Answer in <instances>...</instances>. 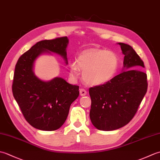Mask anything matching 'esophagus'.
Instances as JSON below:
<instances>
[{
	"label": "esophagus",
	"mask_w": 160,
	"mask_h": 160,
	"mask_svg": "<svg viewBox=\"0 0 160 160\" xmlns=\"http://www.w3.org/2000/svg\"><path fill=\"white\" fill-rule=\"evenodd\" d=\"M87 93V91H86L85 89H80V95L81 96H86Z\"/></svg>",
	"instance_id": "1"
}]
</instances>
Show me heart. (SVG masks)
Wrapping results in <instances>:
<instances>
[{
	"label": "heart",
	"instance_id": "b5f03b06",
	"mask_svg": "<svg viewBox=\"0 0 160 160\" xmlns=\"http://www.w3.org/2000/svg\"><path fill=\"white\" fill-rule=\"evenodd\" d=\"M119 68L116 53L104 49H90L81 53L77 58V64L70 67V76L76 78L80 69L83 71L82 78L89 85H102L113 79Z\"/></svg>",
	"mask_w": 160,
	"mask_h": 160
}]
</instances>
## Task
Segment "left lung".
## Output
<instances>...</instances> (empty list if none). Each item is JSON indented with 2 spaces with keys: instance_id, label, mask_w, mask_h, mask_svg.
Masks as SVG:
<instances>
[{
  "instance_id": "1",
  "label": "left lung",
  "mask_w": 160,
  "mask_h": 160,
  "mask_svg": "<svg viewBox=\"0 0 160 160\" xmlns=\"http://www.w3.org/2000/svg\"><path fill=\"white\" fill-rule=\"evenodd\" d=\"M118 44L124 55V67L131 69L89 89L91 121L101 131L116 130L127 124L137 113L147 91V75L133 69L144 67V62L131 46Z\"/></svg>"
}]
</instances>
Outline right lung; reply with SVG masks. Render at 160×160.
I'll use <instances>...</instances> for the list:
<instances>
[{
    "label": "right lung",
    "instance_id": "add662e5",
    "mask_svg": "<svg viewBox=\"0 0 160 160\" xmlns=\"http://www.w3.org/2000/svg\"><path fill=\"white\" fill-rule=\"evenodd\" d=\"M67 36L37 42L19 58L16 64L12 93L28 123L39 130L55 131L62 127L69 108L79 96V86L61 78L44 82L33 72V62L43 52L56 53L67 64Z\"/></svg>",
    "mask_w": 160,
    "mask_h": 160
}]
</instances>
